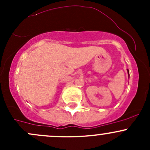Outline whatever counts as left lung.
Returning a JSON list of instances; mask_svg holds the SVG:
<instances>
[{
	"label": "left lung",
	"mask_w": 150,
	"mask_h": 150,
	"mask_svg": "<svg viewBox=\"0 0 150 150\" xmlns=\"http://www.w3.org/2000/svg\"><path fill=\"white\" fill-rule=\"evenodd\" d=\"M127 72H128V78H129V70H128V69H127Z\"/></svg>",
	"instance_id": "obj_1"
}]
</instances>
